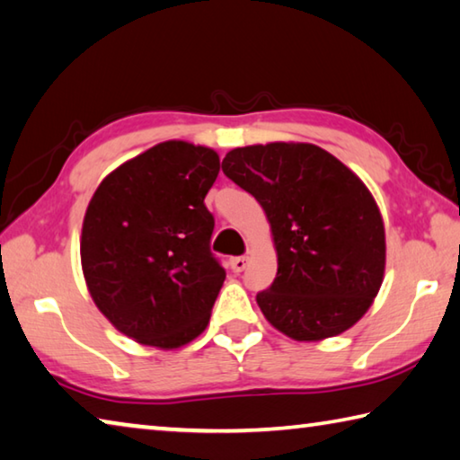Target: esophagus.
Here are the masks:
<instances>
[{"mask_svg": "<svg viewBox=\"0 0 460 460\" xmlns=\"http://www.w3.org/2000/svg\"><path fill=\"white\" fill-rule=\"evenodd\" d=\"M247 265H249V257H245V255H241V257H233V259H231V270L235 271V273H241V271H243Z\"/></svg>", "mask_w": 460, "mask_h": 460, "instance_id": "1", "label": "esophagus"}]
</instances>
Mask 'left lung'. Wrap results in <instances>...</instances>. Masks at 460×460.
I'll use <instances>...</instances> for the list:
<instances>
[{
    "instance_id": "obj_1",
    "label": "left lung",
    "mask_w": 460,
    "mask_h": 460,
    "mask_svg": "<svg viewBox=\"0 0 460 460\" xmlns=\"http://www.w3.org/2000/svg\"><path fill=\"white\" fill-rule=\"evenodd\" d=\"M223 172L257 199L271 225L278 275L257 294L267 322L297 341L352 328L386 265L384 223L364 182L307 143L233 148Z\"/></svg>"
}]
</instances>
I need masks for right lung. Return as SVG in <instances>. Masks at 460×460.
<instances>
[{
    "label": "right lung",
    "mask_w": 460,
    "mask_h": 460,
    "mask_svg": "<svg viewBox=\"0 0 460 460\" xmlns=\"http://www.w3.org/2000/svg\"><path fill=\"white\" fill-rule=\"evenodd\" d=\"M217 174L213 148L166 140L120 164L90 199L82 271L96 307L124 336L172 349L207 328L225 281L205 207Z\"/></svg>",
    "instance_id": "obj_1"
}]
</instances>
